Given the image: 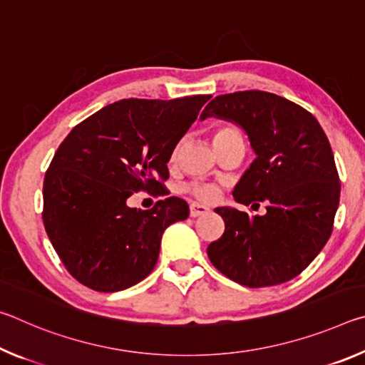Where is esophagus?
<instances>
[{"label": "esophagus", "mask_w": 365, "mask_h": 365, "mask_svg": "<svg viewBox=\"0 0 365 365\" xmlns=\"http://www.w3.org/2000/svg\"><path fill=\"white\" fill-rule=\"evenodd\" d=\"M209 212V207L205 205H200V202H193L190 206V215L191 217H200V215H205Z\"/></svg>", "instance_id": "34e87169"}]
</instances>
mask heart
<instances>
[{"label":"heart","instance_id":"obj_1","mask_svg":"<svg viewBox=\"0 0 365 365\" xmlns=\"http://www.w3.org/2000/svg\"><path fill=\"white\" fill-rule=\"evenodd\" d=\"M237 138H242V135H240L237 128L232 127V125H219L212 132L214 148H217L220 145L227 143V141L237 140ZM175 154H177V151L174 153V156H175ZM190 190L196 197H200V200H205V201L212 200V197L215 196V190L212 187H207V185H193V187H191Z\"/></svg>","mask_w":365,"mask_h":365}]
</instances>
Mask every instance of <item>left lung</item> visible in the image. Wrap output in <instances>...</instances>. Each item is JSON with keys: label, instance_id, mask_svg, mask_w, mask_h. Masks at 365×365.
<instances>
[{"label": "left lung", "instance_id": "8db88e82", "mask_svg": "<svg viewBox=\"0 0 365 365\" xmlns=\"http://www.w3.org/2000/svg\"><path fill=\"white\" fill-rule=\"evenodd\" d=\"M207 117L243 128L256 154L235 187V201L267 202L264 215L215 207L225 230L207 246L209 259L250 288L294 279L329 242L338 209L339 180L327 135L311 113L267 91L215 96L200 119Z\"/></svg>", "mask_w": 365, "mask_h": 365}]
</instances>
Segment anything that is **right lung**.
I'll return each instance as SVG.
<instances>
[{
  "mask_svg": "<svg viewBox=\"0 0 365 365\" xmlns=\"http://www.w3.org/2000/svg\"><path fill=\"white\" fill-rule=\"evenodd\" d=\"M209 95L120 100L72 128L43 183V224L73 279L122 292L151 274L165 228L188 217L177 196L150 211L130 207L140 190L165 195L168 163Z\"/></svg>",
  "mask_w": 365,
  "mask_h": 365,
  "instance_id": "obj_1",
  "label": "right lung"
}]
</instances>
